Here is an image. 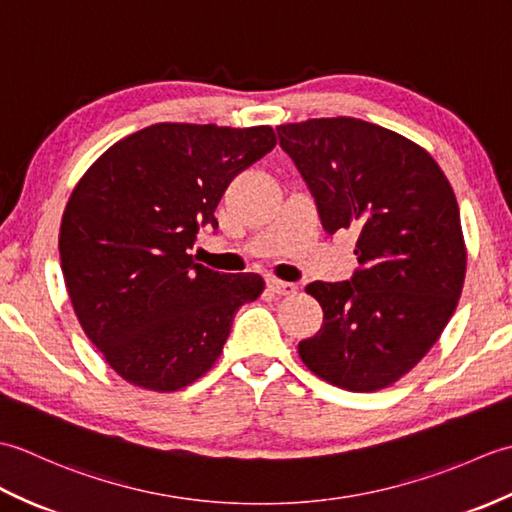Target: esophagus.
Here are the masks:
<instances>
[{
    "label": "esophagus",
    "mask_w": 512,
    "mask_h": 512,
    "mask_svg": "<svg viewBox=\"0 0 512 512\" xmlns=\"http://www.w3.org/2000/svg\"><path fill=\"white\" fill-rule=\"evenodd\" d=\"M268 288L277 292V295H295L297 286L288 284V281H279V279H268Z\"/></svg>",
    "instance_id": "obj_1"
}]
</instances>
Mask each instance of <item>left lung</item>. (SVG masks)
<instances>
[{
  "mask_svg": "<svg viewBox=\"0 0 512 512\" xmlns=\"http://www.w3.org/2000/svg\"><path fill=\"white\" fill-rule=\"evenodd\" d=\"M317 204L323 231L358 233L347 281L306 286L321 330L301 361L347 391H376L407 374L458 306L466 250L460 209L438 162L411 140L358 118L277 127Z\"/></svg>",
  "mask_w": 512,
  "mask_h": 512,
  "instance_id": "1",
  "label": "left lung"
}]
</instances>
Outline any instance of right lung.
<instances>
[{
    "mask_svg": "<svg viewBox=\"0 0 512 512\" xmlns=\"http://www.w3.org/2000/svg\"><path fill=\"white\" fill-rule=\"evenodd\" d=\"M270 127L158 123L118 140L63 211L61 270L88 339L127 383L178 391L209 372L255 273L193 262L226 187L275 147Z\"/></svg>",
    "mask_w": 512,
    "mask_h": 512,
    "instance_id": "1",
    "label": "right lung"
}]
</instances>
